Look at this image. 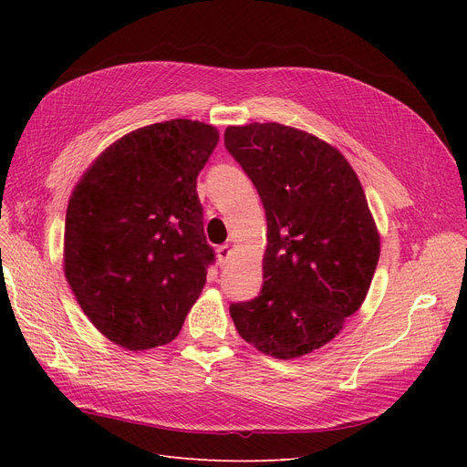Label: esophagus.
I'll use <instances>...</instances> for the list:
<instances>
[{
    "instance_id": "esophagus-1",
    "label": "esophagus",
    "mask_w": 467,
    "mask_h": 467,
    "mask_svg": "<svg viewBox=\"0 0 467 467\" xmlns=\"http://www.w3.org/2000/svg\"><path fill=\"white\" fill-rule=\"evenodd\" d=\"M216 253H218V263L223 266L225 261H228V259L232 257V247H230V245H220V247L216 249Z\"/></svg>"
}]
</instances>
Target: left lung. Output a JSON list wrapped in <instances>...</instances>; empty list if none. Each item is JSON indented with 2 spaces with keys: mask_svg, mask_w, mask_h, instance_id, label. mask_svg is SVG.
Returning <instances> with one entry per match:
<instances>
[{
  "mask_svg": "<svg viewBox=\"0 0 467 467\" xmlns=\"http://www.w3.org/2000/svg\"><path fill=\"white\" fill-rule=\"evenodd\" d=\"M228 151L257 187L266 214L263 290L232 304L237 333L263 355L292 360L341 333L362 306L379 234L345 155L278 122L228 126Z\"/></svg>",
  "mask_w": 467,
  "mask_h": 467,
  "instance_id": "8db88e82",
  "label": "left lung"
}]
</instances>
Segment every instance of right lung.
Here are the masks:
<instances>
[{"label":"right lung","instance_id":"right-lung-1","mask_svg":"<svg viewBox=\"0 0 467 467\" xmlns=\"http://www.w3.org/2000/svg\"><path fill=\"white\" fill-rule=\"evenodd\" d=\"M216 126L155 122L97 155L72 191L64 275L83 314L129 350L171 343L206 285L214 253L196 177Z\"/></svg>","mask_w":467,"mask_h":467}]
</instances>
